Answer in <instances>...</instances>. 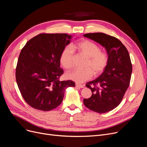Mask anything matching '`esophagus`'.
Returning a JSON list of instances; mask_svg holds the SVG:
<instances>
[{
    "label": "esophagus",
    "instance_id": "obj_1",
    "mask_svg": "<svg viewBox=\"0 0 147 147\" xmlns=\"http://www.w3.org/2000/svg\"><path fill=\"white\" fill-rule=\"evenodd\" d=\"M76 86L78 87V88H84L85 87V85H80V84H76Z\"/></svg>",
    "mask_w": 147,
    "mask_h": 147
}]
</instances>
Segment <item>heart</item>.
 <instances>
[{
  "label": "heart",
  "instance_id": "obj_1",
  "mask_svg": "<svg viewBox=\"0 0 147 147\" xmlns=\"http://www.w3.org/2000/svg\"><path fill=\"white\" fill-rule=\"evenodd\" d=\"M76 48L88 58L85 69H76L67 74L68 79L77 83H83L95 76L100 74L107 65L109 55L101 51L100 46L92 41L82 40L76 44ZM74 50L71 46H67L62 50L60 55V63L65 69L73 67Z\"/></svg>",
  "mask_w": 147,
  "mask_h": 147
}]
</instances>
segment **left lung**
<instances>
[{
    "label": "left lung",
    "mask_w": 147,
    "mask_h": 147,
    "mask_svg": "<svg viewBox=\"0 0 147 147\" xmlns=\"http://www.w3.org/2000/svg\"><path fill=\"white\" fill-rule=\"evenodd\" d=\"M84 36L103 46L109 55L107 65L98 78L87 83L92 91L90 98H84L89 109L99 113L117 107L130 85L132 65L128 50L117 38L104 33H89Z\"/></svg>",
    "instance_id": "obj_1"
}]
</instances>
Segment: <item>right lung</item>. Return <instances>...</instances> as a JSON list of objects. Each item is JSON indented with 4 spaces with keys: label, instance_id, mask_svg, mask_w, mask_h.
<instances>
[{
    "label": "right lung",
    "instance_id": "obj_1",
    "mask_svg": "<svg viewBox=\"0 0 147 147\" xmlns=\"http://www.w3.org/2000/svg\"><path fill=\"white\" fill-rule=\"evenodd\" d=\"M71 38L67 34H41L29 40L22 49L16 81L23 98L34 109H55L61 104L65 89L75 86L72 80H59L63 73L60 55Z\"/></svg>",
    "mask_w": 147,
    "mask_h": 147
}]
</instances>
